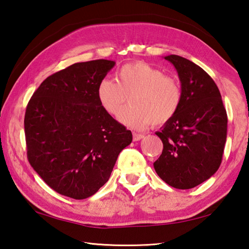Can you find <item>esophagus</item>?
<instances>
[{"label":"esophagus","instance_id":"esophagus-1","mask_svg":"<svg viewBox=\"0 0 249 249\" xmlns=\"http://www.w3.org/2000/svg\"><path fill=\"white\" fill-rule=\"evenodd\" d=\"M144 138L143 134H139V133H133V141L134 142H138L140 140H142Z\"/></svg>","mask_w":249,"mask_h":249}]
</instances>
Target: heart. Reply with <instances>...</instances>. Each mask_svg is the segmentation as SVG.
Listing matches in <instances>:
<instances>
[{
	"label": "heart",
	"mask_w": 249,
	"mask_h": 249,
	"mask_svg": "<svg viewBox=\"0 0 249 249\" xmlns=\"http://www.w3.org/2000/svg\"><path fill=\"white\" fill-rule=\"evenodd\" d=\"M130 96L132 105L121 114L119 120L133 129L167 123L181 103V91L176 80L141 61L121 67L117 82L103 78L96 88L100 105L113 117L120 115Z\"/></svg>",
	"instance_id": "obj_1"
}]
</instances>
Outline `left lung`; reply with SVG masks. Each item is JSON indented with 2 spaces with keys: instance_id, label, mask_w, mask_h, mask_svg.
<instances>
[{
  "instance_id": "8db88e82",
  "label": "left lung",
  "mask_w": 249,
  "mask_h": 249,
  "mask_svg": "<svg viewBox=\"0 0 249 249\" xmlns=\"http://www.w3.org/2000/svg\"><path fill=\"white\" fill-rule=\"evenodd\" d=\"M164 59L178 74L181 103L174 117L156 132L163 150L154 167L167 185L190 189L219 169L227 140V111L219 89L204 70L176 54Z\"/></svg>"
}]
</instances>
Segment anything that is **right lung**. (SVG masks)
I'll return each mask as SVG.
<instances>
[{
	"mask_svg": "<svg viewBox=\"0 0 249 249\" xmlns=\"http://www.w3.org/2000/svg\"><path fill=\"white\" fill-rule=\"evenodd\" d=\"M116 62H79L50 75L29 101L24 133L30 164L58 194L83 200L108 180L132 133L100 105L96 88Z\"/></svg>",
	"mask_w": 249,
	"mask_h": 249,
	"instance_id": "obj_1",
	"label": "right lung"
}]
</instances>
